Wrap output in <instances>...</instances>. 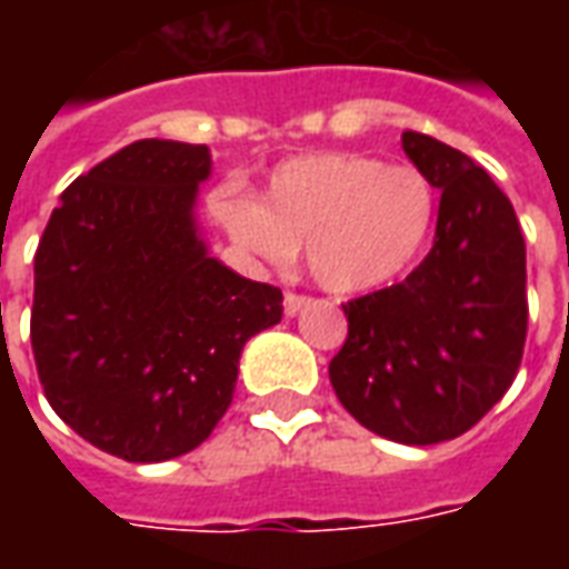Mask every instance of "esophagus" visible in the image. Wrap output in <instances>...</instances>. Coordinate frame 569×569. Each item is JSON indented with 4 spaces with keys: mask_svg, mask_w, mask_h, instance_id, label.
Listing matches in <instances>:
<instances>
[{
    "mask_svg": "<svg viewBox=\"0 0 569 569\" xmlns=\"http://www.w3.org/2000/svg\"><path fill=\"white\" fill-rule=\"evenodd\" d=\"M305 308H308V298L296 296V292H286V298H283L286 317H296V313H301Z\"/></svg>",
    "mask_w": 569,
    "mask_h": 569,
    "instance_id": "obj_1",
    "label": "esophagus"
}]
</instances>
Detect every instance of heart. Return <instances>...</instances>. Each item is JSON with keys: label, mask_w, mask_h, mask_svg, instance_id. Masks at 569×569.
Returning <instances> with one entry per match:
<instances>
[{"label": "heart", "mask_w": 569, "mask_h": 569, "mask_svg": "<svg viewBox=\"0 0 569 569\" xmlns=\"http://www.w3.org/2000/svg\"><path fill=\"white\" fill-rule=\"evenodd\" d=\"M216 216L256 259L286 268L305 247L322 289L362 296L418 261L436 222V188L415 167L305 154L273 170L264 198H219Z\"/></svg>", "instance_id": "b5f03b06"}]
</instances>
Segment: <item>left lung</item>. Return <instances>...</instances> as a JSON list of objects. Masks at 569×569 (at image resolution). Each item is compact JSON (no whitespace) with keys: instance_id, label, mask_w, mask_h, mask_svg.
<instances>
[{"instance_id":"left-lung-1","label":"left lung","mask_w":569,"mask_h":569,"mask_svg":"<svg viewBox=\"0 0 569 569\" xmlns=\"http://www.w3.org/2000/svg\"><path fill=\"white\" fill-rule=\"evenodd\" d=\"M402 149L441 191L436 240L402 283L345 305L350 332L329 381L371 432L436 445L476 427L512 387L527 256L512 203L469 154L415 130Z\"/></svg>"}]
</instances>
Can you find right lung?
Returning a JSON list of instances; mask_svg holds the SVG:
<instances>
[{
  "instance_id": "right-lung-1",
  "label": "right lung",
  "mask_w": 569,
  "mask_h": 569,
  "mask_svg": "<svg viewBox=\"0 0 569 569\" xmlns=\"http://www.w3.org/2000/svg\"><path fill=\"white\" fill-rule=\"evenodd\" d=\"M207 146L130 142L60 194L36 249L32 353L81 439L130 463L198 448L231 406L240 353L283 292L212 259L198 224Z\"/></svg>"
}]
</instances>
